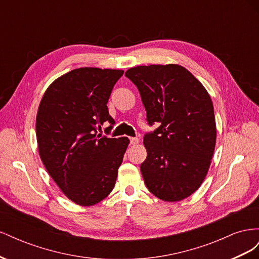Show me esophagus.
<instances>
[{
  "mask_svg": "<svg viewBox=\"0 0 259 259\" xmlns=\"http://www.w3.org/2000/svg\"><path fill=\"white\" fill-rule=\"evenodd\" d=\"M130 140H131V145H137L139 143V139L136 137H131Z\"/></svg>",
  "mask_w": 259,
  "mask_h": 259,
  "instance_id": "esophagus-1",
  "label": "esophagus"
}]
</instances>
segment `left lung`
Listing matches in <instances>:
<instances>
[{"label": "left lung", "instance_id": "obj_1", "mask_svg": "<svg viewBox=\"0 0 259 259\" xmlns=\"http://www.w3.org/2000/svg\"><path fill=\"white\" fill-rule=\"evenodd\" d=\"M139 91L149 125L140 170L148 190L182 201L204 180L216 144L214 107L204 86L179 65L138 66L125 72Z\"/></svg>", "mask_w": 259, "mask_h": 259}]
</instances>
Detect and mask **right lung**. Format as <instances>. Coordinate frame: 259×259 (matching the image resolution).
I'll return each mask as SVG.
<instances>
[{"mask_svg":"<svg viewBox=\"0 0 259 259\" xmlns=\"http://www.w3.org/2000/svg\"><path fill=\"white\" fill-rule=\"evenodd\" d=\"M123 70L79 68L55 80L36 114V140L46 170L66 197L82 206L112 191L127 137L108 138L97 128L114 120L108 99Z\"/></svg>","mask_w":259,"mask_h":259,"instance_id":"right-lung-1","label":"right lung"}]
</instances>
